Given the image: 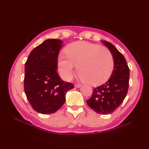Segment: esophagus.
I'll list each match as a JSON object with an SVG mask.
<instances>
[{"label":"esophagus","mask_w":149,"mask_h":149,"mask_svg":"<svg viewBox=\"0 0 149 149\" xmlns=\"http://www.w3.org/2000/svg\"><path fill=\"white\" fill-rule=\"evenodd\" d=\"M81 86H82V84H79V83L75 84V87H76V88H79V87H81Z\"/></svg>","instance_id":"34e87169"}]
</instances>
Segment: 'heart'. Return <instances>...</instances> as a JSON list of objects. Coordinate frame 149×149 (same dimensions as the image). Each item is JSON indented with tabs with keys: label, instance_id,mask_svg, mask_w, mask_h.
I'll use <instances>...</instances> for the list:
<instances>
[{
	"label": "heart",
	"instance_id": "1",
	"mask_svg": "<svg viewBox=\"0 0 149 149\" xmlns=\"http://www.w3.org/2000/svg\"><path fill=\"white\" fill-rule=\"evenodd\" d=\"M65 52L67 56L61 54L58 61L60 75L65 80L72 77L75 66L80 77L93 86L104 83L112 74L114 58L106 47L78 41L69 44Z\"/></svg>",
	"mask_w": 149,
	"mask_h": 149
}]
</instances>
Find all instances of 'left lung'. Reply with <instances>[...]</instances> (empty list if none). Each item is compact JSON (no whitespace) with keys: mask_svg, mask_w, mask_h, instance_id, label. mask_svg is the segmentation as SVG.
Instances as JSON below:
<instances>
[{"mask_svg":"<svg viewBox=\"0 0 149 149\" xmlns=\"http://www.w3.org/2000/svg\"><path fill=\"white\" fill-rule=\"evenodd\" d=\"M104 43L113 54L114 69L106 83L93 89L86 103L96 113L108 115L118 108L127 95L129 68L124 56L112 43L106 41Z\"/></svg>","mask_w":149,"mask_h":149,"instance_id":"left-lung-1","label":"left lung"}]
</instances>
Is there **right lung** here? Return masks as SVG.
Listing matches in <instances>:
<instances>
[{
  "instance_id": "1",
  "label": "right lung",
  "mask_w": 149,
  "mask_h": 149,
  "mask_svg": "<svg viewBox=\"0 0 149 149\" xmlns=\"http://www.w3.org/2000/svg\"><path fill=\"white\" fill-rule=\"evenodd\" d=\"M62 41L49 39L35 47L25 65L24 91L34 110L42 114L56 112L65 102L66 92L74 88L57 72Z\"/></svg>"
}]
</instances>
